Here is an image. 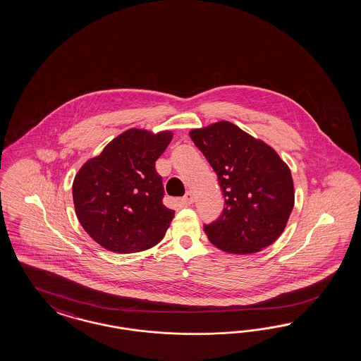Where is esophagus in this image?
I'll return each instance as SVG.
<instances>
[{
    "instance_id": "1",
    "label": "esophagus",
    "mask_w": 361,
    "mask_h": 361,
    "mask_svg": "<svg viewBox=\"0 0 361 361\" xmlns=\"http://www.w3.org/2000/svg\"><path fill=\"white\" fill-rule=\"evenodd\" d=\"M180 201H181L183 205H186V207L193 204V195H192V192H186L185 196L183 197Z\"/></svg>"
}]
</instances>
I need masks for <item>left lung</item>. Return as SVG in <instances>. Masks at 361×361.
<instances>
[{"mask_svg":"<svg viewBox=\"0 0 361 361\" xmlns=\"http://www.w3.org/2000/svg\"><path fill=\"white\" fill-rule=\"evenodd\" d=\"M219 176L225 208L204 226L222 252L252 254L270 246L286 229L295 202L291 171L267 142L221 121L189 132Z\"/></svg>","mask_w":361,"mask_h":361,"instance_id":"8db88e82","label":"left lung"}]
</instances>
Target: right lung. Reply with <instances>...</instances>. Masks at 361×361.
<instances>
[{"label": "right lung", "instance_id": "obj_1", "mask_svg": "<svg viewBox=\"0 0 361 361\" xmlns=\"http://www.w3.org/2000/svg\"><path fill=\"white\" fill-rule=\"evenodd\" d=\"M172 137L171 131L130 128L78 171L73 183L78 219L104 249L142 252L164 238L175 210L161 202L164 188L154 164Z\"/></svg>", "mask_w": 361, "mask_h": 361}]
</instances>
